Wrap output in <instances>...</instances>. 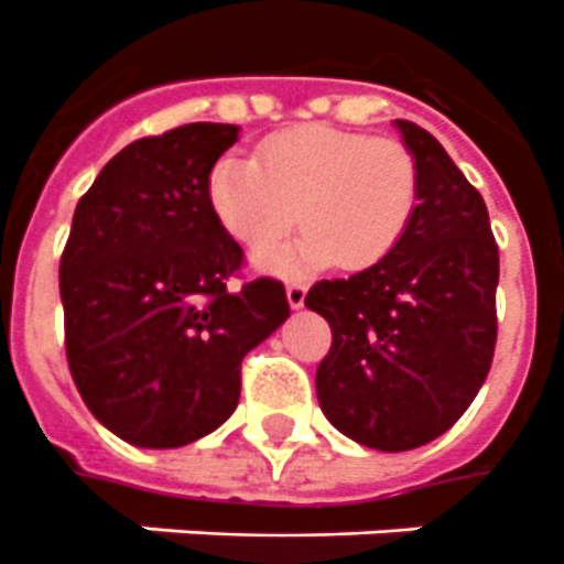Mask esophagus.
<instances>
[{"label":"esophagus","mask_w":564,"mask_h":564,"mask_svg":"<svg viewBox=\"0 0 564 564\" xmlns=\"http://www.w3.org/2000/svg\"><path fill=\"white\" fill-rule=\"evenodd\" d=\"M285 294H288V305H291V308H303V305H305V294H308V288H305L303 282H291Z\"/></svg>","instance_id":"obj_1"}]
</instances>
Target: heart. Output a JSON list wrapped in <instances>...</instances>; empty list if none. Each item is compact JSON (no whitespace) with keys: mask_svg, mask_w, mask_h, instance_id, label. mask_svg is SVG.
I'll return each mask as SVG.
<instances>
[{"mask_svg":"<svg viewBox=\"0 0 564 564\" xmlns=\"http://www.w3.org/2000/svg\"><path fill=\"white\" fill-rule=\"evenodd\" d=\"M416 200V160L402 142L328 124L282 130L261 142L256 162L224 156L209 174L212 212L250 250L300 217L310 224L294 242L256 256L279 276H305L332 261L372 268L402 241Z\"/></svg>","mask_w":564,"mask_h":564,"instance_id":"1","label":"heart"}]
</instances>
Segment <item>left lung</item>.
Wrapping results in <instances>:
<instances>
[{
    "mask_svg": "<svg viewBox=\"0 0 564 564\" xmlns=\"http://www.w3.org/2000/svg\"><path fill=\"white\" fill-rule=\"evenodd\" d=\"M395 128L419 171L408 232L378 264L305 296L332 326L319 408L378 452L445 434L484 387L498 340V245L484 197L427 130L404 119Z\"/></svg>",
    "mask_w": 564,
    "mask_h": 564,
    "instance_id": "8db88e82",
    "label": "left lung"
}]
</instances>
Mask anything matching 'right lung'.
I'll use <instances>...</instances> for the list:
<instances>
[{"label":"right lung","mask_w":564,"mask_h":564,"mask_svg":"<svg viewBox=\"0 0 564 564\" xmlns=\"http://www.w3.org/2000/svg\"><path fill=\"white\" fill-rule=\"evenodd\" d=\"M236 124L195 121L121 148L75 206L61 259L66 360L93 416L180 448L232 416L241 360L288 319L285 285L229 288L245 250L209 204Z\"/></svg>","instance_id":"right-lung-1"}]
</instances>
